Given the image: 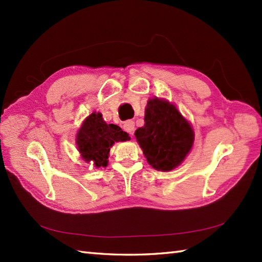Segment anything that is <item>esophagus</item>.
I'll use <instances>...</instances> for the list:
<instances>
[{"label":"esophagus","mask_w":262,"mask_h":262,"mask_svg":"<svg viewBox=\"0 0 262 262\" xmlns=\"http://www.w3.org/2000/svg\"><path fill=\"white\" fill-rule=\"evenodd\" d=\"M134 128H135L134 121L128 120V121L123 123V129H125L129 135H133V133H134Z\"/></svg>","instance_id":"esophagus-1"}]
</instances>
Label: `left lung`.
Instances as JSON below:
<instances>
[{
	"label": "left lung",
	"mask_w": 262,
	"mask_h": 262,
	"mask_svg": "<svg viewBox=\"0 0 262 262\" xmlns=\"http://www.w3.org/2000/svg\"><path fill=\"white\" fill-rule=\"evenodd\" d=\"M137 143L155 170L167 172L185 161L194 144V130L177 106L168 100L150 98L144 126L135 130Z\"/></svg>",
	"instance_id": "left-lung-1"
}]
</instances>
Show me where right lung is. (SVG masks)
Listing matches in <instances>:
<instances>
[{
    "label": "right lung",
    "instance_id": "obj_1",
    "mask_svg": "<svg viewBox=\"0 0 262 262\" xmlns=\"http://www.w3.org/2000/svg\"><path fill=\"white\" fill-rule=\"evenodd\" d=\"M130 140L126 132L113 123H106L99 112H92L84 119L76 134V145L84 162L96 168L106 167L110 150L115 142Z\"/></svg>",
    "mask_w": 262,
    "mask_h": 262
}]
</instances>
